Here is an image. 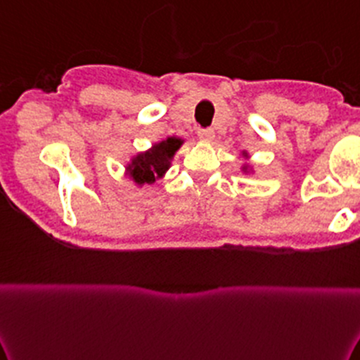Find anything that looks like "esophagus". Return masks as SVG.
I'll use <instances>...</instances> for the list:
<instances>
[{
    "mask_svg": "<svg viewBox=\"0 0 360 360\" xmlns=\"http://www.w3.org/2000/svg\"><path fill=\"white\" fill-rule=\"evenodd\" d=\"M197 136H199V139L204 141V143H211L214 139V131L212 129H199V131H197Z\"/></svg>",
    "mask_w": 360,
    "mask_h": 360,
    "instance_id": "34e87169",
    "label": "esophagus"
}]
</instances>
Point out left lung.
Masks as SVG:
<instances>
[{"instance_id": "obj_1", "label": "left lung", "mask_w": 360, "mask_h": 360, "mask_svg": "<svg viewBox=\"0 0 360 360\" xmlns=\"http://www.w3.org/2000/svg\"><path fill=\"white\" fill-rule=\"evenodd\" d=\"M243 156H248V155H246V153H243ZM243 172H248V165H245V167H243Z\"/></svg>"}]
</instances>
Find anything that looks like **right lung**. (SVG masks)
<instances>
[{"instance_id":"obj_1","label":"right lung","mask_w":360,"mask_h":360,"mask_svg":"<svg viewBox=\"0 0 360 360\" xmlns=\"http://www.w3.org/2000/svg\"><path fill=\"white\" fill-rule=\"evenodd\" d=\"M181 144H184V141L180 137H168V139L155 144L148 151L139 153L126 167L127 175L139 187L155 184L156 180L161 179L167 173L169 165H172L173 156L179 151Z\"/></svg>"}]
</instances>
